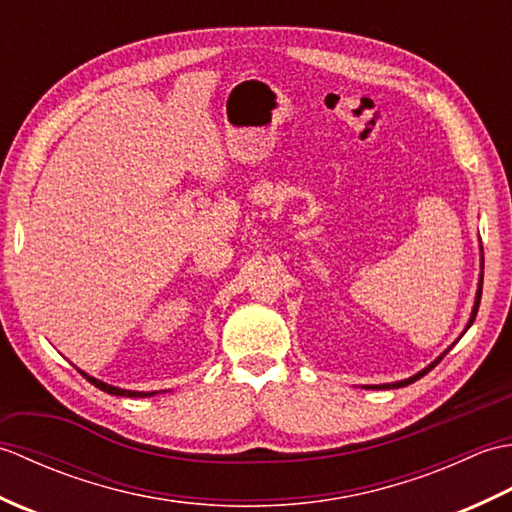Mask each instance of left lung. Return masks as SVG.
Masks as SVG:
<instances>
[{"instance_id":"left-lung-1","label":"left lung","mask_w":512,"mask_h":512,"mask_svg":"<svg viewBox=\"0 0 512 512\" xmlns=\"http://www.w3.org/2000/svg\"><path fill=\"white\" fill-rule=\"evenodd\" d=\"M482 281H484V253H482V275H480V284H477L475 306H473V312H471V319H469V323H466V330H469L471 325H473V321H475V314H477V308H480V299H482ZM466 330H464V332H466ZM464 332H462V334H464ZM449 350H451V347H449ZM449 350H447V352H449ZM447 352H444V354H447ZM444 354H440V356L436 358V361H433L431 365H427L424 369H420L418 374H413V376H409V378H405V380H398V383H387V385H372V387H374V389H398V387H407V385H411V383H416L418 378H422L424 374H429L431 369L436 367V365L442 361Z\"/></svg>"}]
</instances>
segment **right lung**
Masks as SVG:
<instances>
[{
  "instance_id": "right-lung-1",
  "label": "right lung",
  "mask_w": 512,
  "mask_h": 512,
  "mask_svg": "<svg viewBox=\"0 0 512 512\" xmlns=\"http://www.w3.org/2000/svg\"><path fill=\"white\" fill-rule=\"evenodd\" d=\"M79 369V367H76ZM79 372L90 380V383L94 385V387H99L101 391H107V394H112V396H127V398H147V396H154L156 391H129V389H121V387H114V385H107V383H103V380H99V378H94V376H90V374H85L83 369H79Z\"/></svg>"
}]
</instances>
